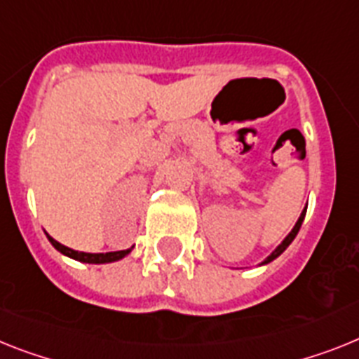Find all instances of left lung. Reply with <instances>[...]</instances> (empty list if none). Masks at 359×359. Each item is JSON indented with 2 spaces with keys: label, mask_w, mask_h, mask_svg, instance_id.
Instances as JSON below:
<instances>
[{
  "label": "left lung",
  "mask_w": 359,
  "mask_h": 359,
  "mask_svg": "<svg viewBox=\"0 0 359 359\" xmlns=\"http://www.w3.org/2000/svg\"><path fill=\"white\" fill-rule=\"evenodd\" d=\"M305 213H306V208H305V212H303V213H301V215H299V219H297L296 226H294V228H292V231H290V233H288V236H287V239L283 241L281 245H279V246H277L276 250H273L272 255H268V259H266V261H264V263H270V261H273V259L279 257V255H281L283 252H285V250L288 248V245H290L292 241H294V237H296V236H297V231H299L301 224H303V219H305Z\"/></svg>",
  "instance_id": "obj_1"
}]
</instances>
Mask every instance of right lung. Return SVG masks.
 Wrapping results in <instances>:
<instances>
[{
    "label": "right lung",
    "mask_w": 359,
    "mask_h": 359,
    "mask_svg": "<svg viewBox=\"0 0 359 359\" xmlns=\"http://www.w3.org/2000/svg\"><path fill=\"white\" fill-rule=\"evenodd\" d=\"M49 241H50V245L58 250V252H62L63 255L76 259V261H82V263H93V264L113 263V261H118V259L126 257V255L131 252V250H120V252H107V254H86V252H78V250H72V248H67V246L60 245L58 241H54L53 237H49Z\"/></svg>",
    "instance_id": "obj_1"
}]
</instances>
